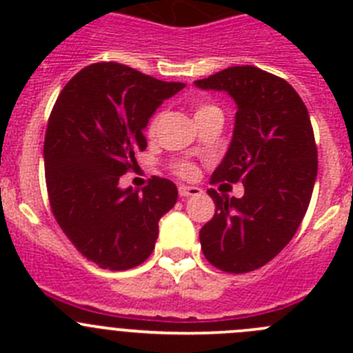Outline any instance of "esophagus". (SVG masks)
<instances>
[{
    "label": "esophagus",
    "instance_id": "34e87169",
    "mask_svg": "<svg viewBox=\"0 0 353 353\" xmlns=\"http://www.w3.org/2000/svg\"><path fill=\"white\" fill-rule=\"evenodd\" d=\"M179 194L182 196V198H189V196H199L201 194V189H198V187H191V185H180Z\"/></svg>",
    "mask_w": 353,
    "mask_h": 353
}]
</instances>
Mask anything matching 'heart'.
<instances>
[{
    "instance_id": "b5f03b06",
    "label": "heart",
    "mask_w": 353,
    "mask_h": 353,
    "mask_svg": "<svg viewBox=\"0 0 353 353\" xmlns=\"http://www.w3.org/2000/svg\"><path fill=\"white\" fill-rule=\"evenodd\" d=\"M208 108H214V105H199L198 111H203V109H208ZM198 111H196V113H198ZM155 123H157V120L150 121V125H148L150 134H154ZM174 173L179 174V176H182V179H192V176L196 174V166L189 161H179L176 164H174Z\"/></svg>"
}]
</instances>
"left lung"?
<instances>
[{
    "label": "left lung",
    "instance_id": "8db88e82",
    "mask_svg": "<svg viewBox=\"0 0 353 353\" xmlns=\"http://www.w3.org/2000/svg\"><path fill=\"white\" fill-rule=\"evenodd\" d=\"M194 83L224 90L239 108L232 145L210 183H244L242 198L208 191L215 214L199 242L215 269L251 272L286 248L310 207L318 171L310 113L288 81L252 65Z\"/></svg>",
    "mask_w": 353,
    "mask_h": 353
}]
</instances>
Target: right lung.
<instances>
[{"mask_svg":"<svg viewBox=\"0 0 353 353\" xmlns=\"http://www.w3.org/2000/svg\"><path fill=\"white\" fill-rule=\"evenodd\" d=\"M183 86L101 61L77 72L56 99L43 141L49 205L74 248L101 269L141 265L159 221L176 203L168 179L152 176L143 192L118 182L146 148L148 118Z\"/></svg>","mask_w":353,"mask_h":353,"instance_id":"1","label":"right lung"}]
</instances>
